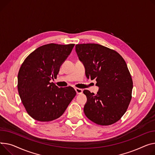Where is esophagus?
<instances>
[{"label": "esophagus", "instance_id": "34e87169", "mask_svg": "<svg viewBox=\"0 0 155 155\" xmlns=\"http://www.w3.org/2000/svg\"><path fill=\"white\" fill-rule=\"evenodd\" d=\"M75 91H76L77 94L78 95L81 94H82V93H83V90L80 89V88H75Z\"/></svg>", "mask_w": 155, "mask_h": 155}]
</instances>
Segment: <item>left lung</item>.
<instances>
[{"mask_svg":"<svg viewBox=\"0 0 155 155\" xmlns=\"http://www.w3.org/2000/svg\"><path fill=\"white\" fill-rule=\"evenodd\" d=\"M76 52L87 78L95 79V95L84 91L86 117L100 125H110L125 114L131 100L133 80L125 60L115 50L97 44H77Z\"/></svg>","mask_w":155,"mask_h":155,"instance_id":"1","label":"left lung"}]
</instances>
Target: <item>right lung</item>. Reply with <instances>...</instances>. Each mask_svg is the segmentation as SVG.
<instances>
[{
  "label": "right lung",
  "mask_w": 155,
  "mask_h": 155,
  "mask_svg": "<svg viewBox=\"0 0 155 155\" xmlns=\"http://www.w3.org/2000/svg\"><path fill=\"white\" fill-rule=\"evenodd\" d=\"M74 45H42L29 54L20 67L18 91L27 113L34 120L50 121L59 118L75 97L73 87L58 88L51 82Z\"/></svg>",
  "instance_id": "right-lung-1"
}]
</instances>
